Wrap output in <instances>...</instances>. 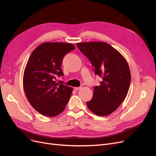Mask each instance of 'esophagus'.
Listing matches in <instances>:
<instances>
[{
    "label": "esophagus",
    "instance_id": "1",
    "mask_svg": "<svg viewBox=\"0 0 156 156\" xmlns=\"http://www.w3.org/2000/svg\"><path fill=\"white\" fill-rule=\"evenodd\" d=\"M81 87H74V89L75 90H78L81 89Z\"/></svg>",
    "mask_w": 156,
    "mask_h": 156
}]
</instances>
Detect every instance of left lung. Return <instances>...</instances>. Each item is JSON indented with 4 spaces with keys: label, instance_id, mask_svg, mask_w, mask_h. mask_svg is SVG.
I'll return each mask as SVG.
<instances>
[{
    "label": "left lung",
    "instance_id": "obj_1",
    "mask_svg": "<svg viewBox=\"0 0 156 156\" xmlns=\"http://www.w3.org/2000/svg\"><path fill=\"white\" fill-rule=\"evenodd\" d=\"M76 45L91 62L96 75L102 77L99 86L94 89L88 109L97 116L109 115L125 100L130 85L131 73L126 60L108 43L90 42Z\"/></svg>",
    "mask_w": 156,
    "mask_h": 156
}]
</instances>
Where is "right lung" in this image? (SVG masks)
Listing matches in <instances>:
<instances>
[{"mask_svg": "<svg viewBox=\"0 0 156 156\" xmlns=\"http://www.w3.org/2000/svg\"><path fill=\"white\" fill-rule=\"evenodd\" d=\"M75 48L69 43L44 42L31 54L23 74V87L30 104L40 114L56 116L66 106L73 88L59 85L55 79L63 75L64 57Z\"/></svg>", "mask_w": 156, "mask_h": 156, "instance_id": "add662e5", "label": "right lung"}]
</instances>
